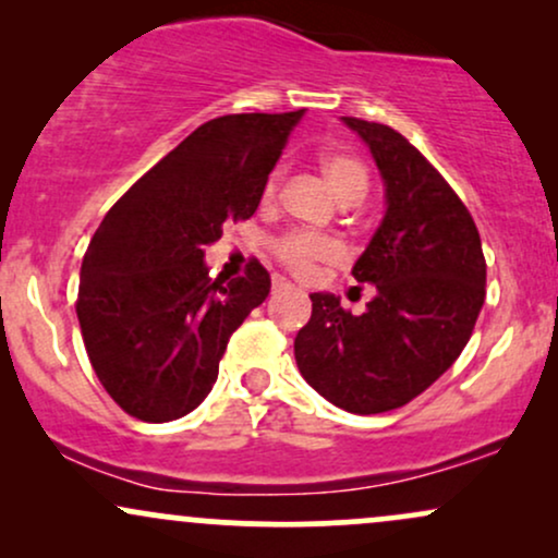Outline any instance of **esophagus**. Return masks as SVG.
<instances>
[{"mask_svg": "<svg viewBox=\"0 0 558 558\" xmlns=\"http://www.w3.org/2000/svg\"><path fill=\"white\" fill-rule=\"evenodd\" d=\"M288 288H293L291 280L278 278V275H275V278H272V291H288Z\"/></svg>", "mask_w": 558, "mask_h": 558, "instance_id": "obj_1", "label": "esophagus"}]
</instances>
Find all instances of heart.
I'll return each mask as SVG.
<instances>
[{"label": "heart", "instance_id": "1", "mask_svg": "<svg viewBox=\"0 0 558 558\" xmlns=\"http://www.w3.org/2000/svg\"><path fill=\"white\" fill-rule=\"evenodd\" d=\"M319 170H323L325 181L336 191V196L345 202V198H364L369 189V178L364 165L356 157L345 155V151H325L319 157ZM278 185V175L270 178L267 183V196L275 194ZM278 257L291 267L293 272H312L319 262H330L341 257V243L328 235L317 233H291L283 241H278Z\"/></svg>", "mask_w": 558, "mask_h": 558}]
</instances>
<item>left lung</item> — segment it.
<instances>
[{
  "mask_svg": "<svg viewBox=\"0 0 558 558\" xmlns=\"http://www.w3.org/2000/svg\"><path fill=\"white\" fill-rule=\"evenodd\" d=\"M341 120L367 144L386 189L380 226L351 267L375 296L351 315L336 293H312L293 354L323 399L380 414L430 388L462 354L485 301V257L462 198L401 133Z\"/></svg>",
  "mask_w": 558,
  "mask_h": 558,
  "instance_id": "8db88e82",
  "label": "left lung"
}]
</instances>
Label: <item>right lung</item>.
<instances>
[{"mask_svg":"<svg viewBox=\"0 0 558 558\" xmlns=\"http://www.w3.org/2000/svg\"><path fill=\"white\" fill-rule=\"evenodd\" d=\"M304 110L222 114L138 178L96 228L78 323L101 386L131 417L170 422L207 399L228 338L270 293V272L209 278L204 246L259 207Z\"/></svg>","mask_w":558,"mask_h":558,"instance_id":"1","label":"right lung"}]
</instances>
